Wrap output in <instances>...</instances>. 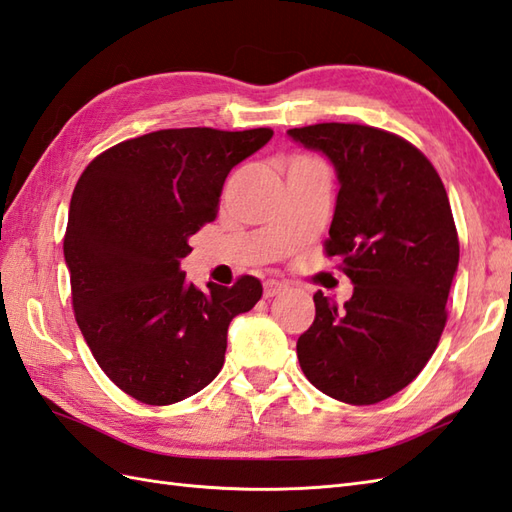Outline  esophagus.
I'll list each match as a JSON object with an SVG mask.
<instances>
[{
	"label": "esophagus",
	"instance_id": "esophagus-1",
	"mask_svg": "<svg viewBox=\"0 0 512 512\" xmlns=\"http://www.w3.org/2000/svg\"><path fill=\"white\" fill-rule=\"evenodd\" d=\"M281 292H285V285L279 281H266L264 283V296L266 299H272V296H279Z\"/></svg>",
	"mask_w": 512,
	"mask_h": 512
}]
</instances>
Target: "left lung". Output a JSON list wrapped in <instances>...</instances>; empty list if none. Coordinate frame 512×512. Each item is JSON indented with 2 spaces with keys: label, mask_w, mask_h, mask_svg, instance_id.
<instances>
[{
  "label": "left lung",
  "mask_w": 512,
  "mask_h": 512,
  "mask_svg": "<svg viewBox=\"0 0 512 512\" xmlns=\"http://www.w3.org/2000/svg\"><path fill=\"white\" fill-rule=\"evenodd\" d=\"M288 135L334 165L340 192L325 251L353 283L342 312L314 294L296 355L320 392L371 406L406 388L441 340L460 257L449 198L425 154L386 130L331 122Z\"/></svg>",
  "instance_id": "left-lung-1"
}]
</instances>
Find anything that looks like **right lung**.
<instances>
[{
  "label": "right lung",
  "instance_id": "right-lung-1",
  "mask_svg": "<svg viewBox=\"0 0 512 512\" xmlns=\"http://www.w3.org/2000/svg\"><path fill=\"white\" fill-rule=\"evenodd\" d=\"M270 137L157 130L102 152L78 178L63 242L76 323L102 371L141 403L170 406L211 384L231 320L261 299L255 277L200 292L181 259L216 218L229 172Z\"/></svg>",
  "mask_w": 512,
  "mask_h": 512
}]
</instances>
